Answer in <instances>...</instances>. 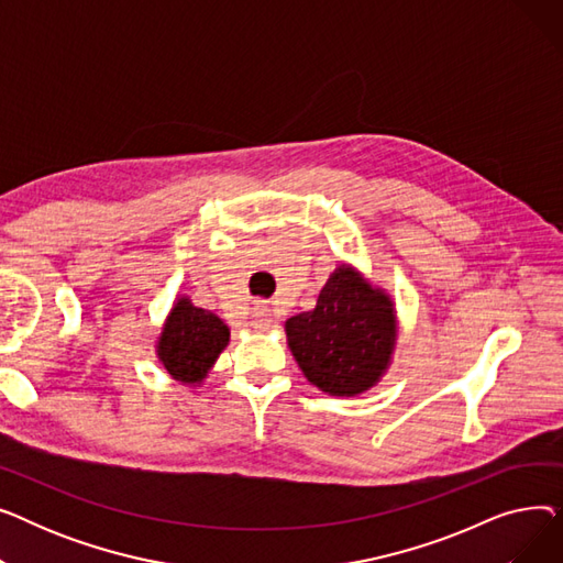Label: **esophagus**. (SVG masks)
Returning a JSON list of instances; mask_svg holds the SVG:
<instances>
[{"label":"esophagus","instance_id":"esophagus-1","mask_svg":"<svg viewBox=\"0 0 563 563\" xmlns=\"http://www.w3.org/2000/svg\"><path fill=\"white\" fill-rule=\"evenodd\" d=\"M274 323V317H272V310L266 306H255L253 308V329L255 331H266Z\"/></svg>","mask_w":563,"mask_h":563}]
</instances>
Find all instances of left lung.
<instances>
[{"label":"left lung","instance_id":"obj_1","mask_svg":"<svg viewBox=\"0 0 563 563\" xmlns=\"http://www.w3.org/2000/svg\"><path fill=\"white\" fill-rule=\"evenodd\" d=\"M287 344L321 393L356 397L388 372L397 344L390 294L342 262L321 287L314 310L285 321Z\"/></svg>","mask_w":563,"mask_h":563}]
</instances>
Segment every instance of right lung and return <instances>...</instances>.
Masks as SVG:
<instances>
[{"label":"right lung","mask_w":563,"mask_h":563,"mask_svg":"<svg viewBox=\"0 0 563 563\" xmlns=\"http://www.w3.org/2000/svg\"><path fill=\"white\" fill-rule=\"evenodd\" d=\"M230 329L212 310H202L189 297H177L157 338V358L164 369L185 386H200L221 351Z\"/></svg>","instance_id":"1"}]
</instances>
